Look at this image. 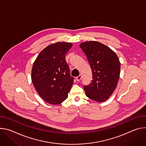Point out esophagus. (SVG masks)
Returning <instances> with one entry per match:
<instances>
[{
    "label": "esophagus",
    "instance_id": "esophagus-1",
    "mask_svg": "<svg viewBox=\"0 0 146 146\" xmlns=\"http://www.w3.org/2000/svg\"><path fill=\"white\" fill-rule=\"evenodd\" d=\"M76 78V80H77V81H80L81 80V75H79V76H77Z\"/></svg>",
    "mask_w": 146,
    "mask_h": 146
}]
</instances>
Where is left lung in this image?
Masks as SVG:
<instances>
[{"mask_svg": "<svg viewBox=\"0 0 146 146\" xmlns=\"http://www.w3.org/2000/svg\"><path fill=\"white\" fill-rule=\"evenodd\" d=\"M80 47L92 73L93 80L84 88L86 96L98 102H105L117 86L121 68L119 58L111 48L96 41H85Z\"/></svg>", "mask_w": 146, "mask_h": 146, "instance_id": "1", "label": "left lung"}]
</instances>
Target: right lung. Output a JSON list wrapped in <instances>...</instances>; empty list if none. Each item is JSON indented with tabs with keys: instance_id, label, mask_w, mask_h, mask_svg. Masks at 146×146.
<instances>
[{
	"instance_id": "1",
	"label": "right lung",
	"mask_w": 146,
	"mask_h": 146,
	"mask_svg": "<svg viewBox=\"0 0 146 146\" xmlns=\"http://www.w3.org/2000/svg\"><path fill=\"white\" fill-rule=\"evenodd\" d=\"M72 46L68 42L51 44L39 53L33 63V84L40 96L51 105H59L66 99L73 84L65 60Z\"/></svg>"
}]
</instances>
